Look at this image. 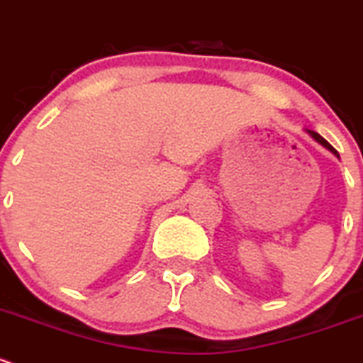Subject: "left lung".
I'll use <instances>...</instances> for the list:
<instances>
[{
    "label": "left lung",
    "instance_id": "8db88e82",
    "mask_svg": "<svg viewBox=\"0 0 363 363\" xmlns=\"http://www.w3.org/2000/svg\"><path fill=\"white\" fill-rule=\"evenodd\" d=\"M307 134H308V135H311V138H312V139H314V141H315V143H319V145H321V146H325V148H326V150H328V152H332V153H333V155H335V157H339V153H337V150H335V148H333V146H332V145H330V143H328V141H326V139H325V138H321V135H319V134H318V132H314V130H307Z\"/></svg>",
    "mask_w": 363,
    "mask_h": 363
}]
</instances>
